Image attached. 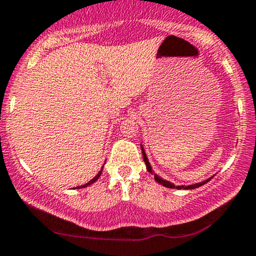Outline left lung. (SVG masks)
Here are the masks:
<instances>
[{
  "label": "left lung",
  "instance_id": "left-lung-1",
  "mask_svg": "<svg viewBox=\"0 0 256 256\" xmlns=\"http://www.w3.org/2000/svg\"><path fill=\"white\" fill-rule=\"evenodd\" d=\"M140 148H142V154H143V158H144L145 166H146L148 171L150 174H154V180H156L160 184H162V186H166V188H170V189H196V188L203 186V184H206V182H209V180L212 178V177H210V178L203 180V182L195 183V184H190V186H174V183H171V182H169V180H163V178H162V177H160V176H158V174H156L154 172V171H152V168L150 166V163H148V157H146V154H145V151H144L143 145H140Z\"/></svg>",
  "mask_w": 256,
  "mask_h": 256
}]
</instances>
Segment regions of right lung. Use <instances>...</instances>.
<instances>
[{"label": "right lung", "mask_w": 256, "mask_h": 256, "mask_svg": "<svg viewBox=\"0 0 256 256\" xmlns=\"http://www.w3.org/2000/svg\"><path fill=\"white\" fill-rule=\"evenodd\" d=\"M102 168H104V166H102ZM102 169H100V171H99V172H98V174H96V176L94 177V178H92V180H90L88 183H86V184H85V186H78V189H80V188H85V186H90V184H92V183H94L96 180H98V178H99V177H100V174H102Z\"/></svg>", "instance_id": "obj_1"}]
</instances>
